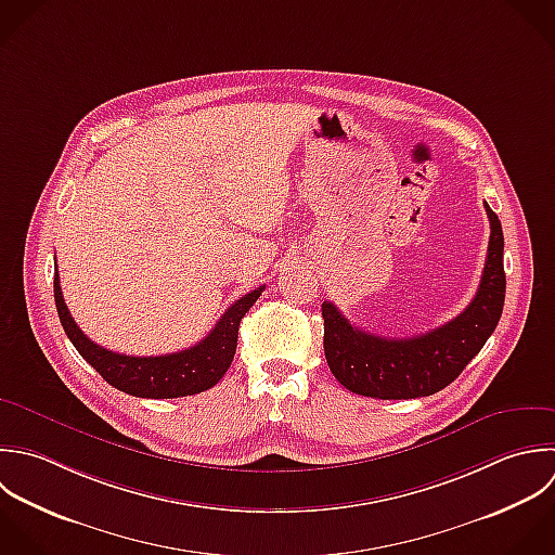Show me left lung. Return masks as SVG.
Masks as SVG:
<instances>
[{"instance_id":"8db88e82","label":"left lung","mask_w":555,"mask_h":555,"mask_svg":"<svg viewBox=\"0 0 555 555\" xmlns=\"http://www.w3.org/2000/svg\"><path fill=\"white\" fill-rule=\"evenodd\" d=\"M491 240L480 287L467 309L430 333L387 339L365 333L324 300V354L333 376L352 393L378 400L433 396L454 383L493 335L506 298L504 233L498 214L485 203Z\"/></svg>"}]
</instances>
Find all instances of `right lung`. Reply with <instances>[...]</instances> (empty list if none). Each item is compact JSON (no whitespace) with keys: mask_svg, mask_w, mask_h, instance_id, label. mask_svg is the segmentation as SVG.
Segmentation results:
<instances>
[{"mask_svg":"<svg viewBox=\"0 0 555 555\" xmlns=\"http://www.w3.org/2000/svg\"><path fill=\"white\" fill-rule=\"evenodd\" d=\"M266 285L253 289L250 294L235 300L218 320L214 331L201 339L196 346L162 354V357H127L112 350H105L90 341L75 320L70 318L66 302L60 289L57 266L53 274V298L60 324L75 346V350L109 383L114 389L135 396V398H183L211 389L224 372L231 367L235 348H237V331L246 311L257 302Z\"/></svg>","mask_w":555,"mask_h":555,"instance_id":"1","label":"right lung"}]
</instances>
